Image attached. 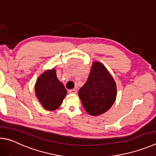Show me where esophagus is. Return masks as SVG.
Returning a JSON list of instances; mask_svg holds the SVG:
<instances>
[{"label": "esophagus", "mask_w": 156, "mask_h": 156, "mask_svg": "<svg viewBox=\"0 0 156 156\" xmlns=\"http://www.w3.org/2000/svg\"><path fill=\"white\" fill-rule=\"evenodd\" d=\"M69 93L70 94H76V90L75 89H71L69 90Z\"/></svg>", "instance_id": "34e87169"}]
</instances>
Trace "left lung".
<instances>
[{
    "label": "left lung",
    "mask_w": 156,
    "mask_h": 156,
    "mask_svg": "<svg viewBox=\"0 0 156 156\" xmlns=\"http://www.w3.org/2000/svg\"><path fill=\"white\" fill-rule=\"evenodd\" d=\"M116 86L101 63L94 62L86 83L78 93L85 110L92 116L107 112L115 101Z\"/></svg>",
    "instance_id": "8db88e82"
}]
</instances>
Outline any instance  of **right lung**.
<instances>
[{
    "mask_svg": "<svg viewBox=\"0 0 156 156\" xmlns=\"http://www.w3.org/2000/svg\"><path fill=\"white\" fill-rule=\"evenodd\" d=\"M35 92L42 105L49 111L58 108L67 94L64 85L57 79L54 68L46 70L37 78Z\"/></svg>",
    "mask_w": 156,
    "mask_h": 156,
    "instance_id": "add662e5",
    "label": "right lung"
}]
</instances>
